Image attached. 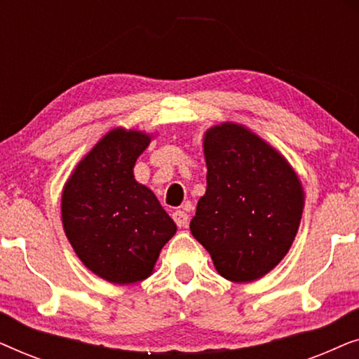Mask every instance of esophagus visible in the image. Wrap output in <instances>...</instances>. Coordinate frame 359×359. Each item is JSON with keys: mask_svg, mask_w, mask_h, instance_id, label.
<instances>
[{"mask_svg": "<svg viewBox=\"0 0 359 359\" xmlns=\"http://www.w3.org/2000/svg\"><path fill=\"white\" fill-rule=\"evenodd\" d=\"M173 220L176 222L178 227H186L189 222V215L184 212V210H175L173 212Z\"/></svg>", "mask_w": 359, "mask_h": 359, "instance_id": "34e87169", "label": "esophagus"}]
</instances>
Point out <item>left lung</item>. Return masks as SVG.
<instances>
[{
    "instance_id": "8db88e82",
    "label": "left lung",
    "mask_w": 359,
    "mask_h": 359,
    "mask_svg": "<svg viewBox=\"0 0 359 359\" xmlns=\"http://www.w3.org/2000/svg\"><path fill=\"white\" fill-rule=\"evenodd\" d=\"M208 189L189 229L220 276L250 283L271 271L301 224L304 191L286 158L247 127L224 122L204 135Z\"/></svg>"
}]
</instances>
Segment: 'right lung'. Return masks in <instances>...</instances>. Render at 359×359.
Masks as SVG:
<instances>
[{
	"label": "right lung",
	"mask_w": 359,
	"mask_h": 359,
	"mask_svg": "<svg viewBox=\"0 0 359 359\" xmlns=\"http://www.w3.org/2000/svg\"><path fill=\"white\" fill-rule=\"evenodd\" d=\"M151 137L117 127L93 147L68 178L62 222L83 264L114 284L149 278L176 224L134 165Z\"/></svg>",
	"instance_id": "right-lung-1"
}]
</instances>
